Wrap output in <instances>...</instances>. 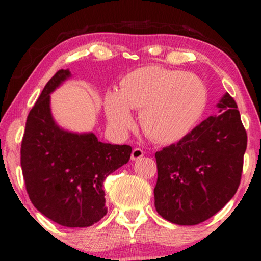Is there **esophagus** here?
I'll use <instances>...</instances> for the list:
<instances>
[{"label": "esophagus", "mask_w": 261, "mask_h": 261, "mask_svg": "<svg viewBox=\"0 0 261 261\" xmlns=\"http://www.w3.org/2000/svg\"><path fill=\"white\" fill-rule=\"evenodd\" d=\"M144 154H145V152L142 151L141 148H134L133 149V152H132V160H138V159H140V158H142V156H144Z\"/></svg>", "instance_id": "esophagus-1"}]
</instances>
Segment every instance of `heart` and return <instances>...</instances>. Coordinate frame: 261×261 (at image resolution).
<instances>
[{"label": "heart", "mask_w": 261, "mask_h": 261, "mask_svg": "<svg viewBox=\"0 0 261 261\" xmlns=\"http://www.w3.org/2000/svg\"><path fill=\"white\" fill-rule=\"evenodd\" d=\"M206 89L190 72L146 66L127 73L119 89L105 96V112L110 127L123 134L134 123L130 109L140 110V124L147 137L173 142L187 135L201 117Z\"/></svg>", "instance_id": "b5f03b06"}]
</instances>
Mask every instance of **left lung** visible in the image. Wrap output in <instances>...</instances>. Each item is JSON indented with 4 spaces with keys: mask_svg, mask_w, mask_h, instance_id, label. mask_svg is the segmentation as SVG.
<instances>
[{
    "mask_svg": "<svg viewBox=\"0 0 261 261\" xmlns=\"http://www.w3.org/2000/svg\"><path fill=\"white\" fill-rule=\"evenodd\" d=\"M219 115L155 153L158 214L179 226L210 219L233 198L240 184L247 134L233 97L226 92Z\"/></svg>",
    "mask_w": 261,
    "mask_h": 261,
    "instance_id": "8db88e82",
    "label": "left lung"
}]
</instances>
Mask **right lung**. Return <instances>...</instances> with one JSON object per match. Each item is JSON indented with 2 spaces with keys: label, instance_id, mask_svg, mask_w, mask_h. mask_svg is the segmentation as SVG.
<instances>
[{
  "label": "right lung",
  "instance_id": "right-lung-1",
  "mask_svg": "<svg viewBox=\"0 0 261 261\" xmlns=\"http://www.w3.org/2000/svg\"><path fill=\"white\" fill-rule=\"evenodd\" d=\"M72 77L59 70L28 114L21 144V167L32 203L64 227H89L107 214L103 181L130 158L128 145L98 141L92 132L76 133L56 122L51 94Z\"/></svg>",
  "mask_w": 261,
  "mask_h": 261
}]
</instances>
